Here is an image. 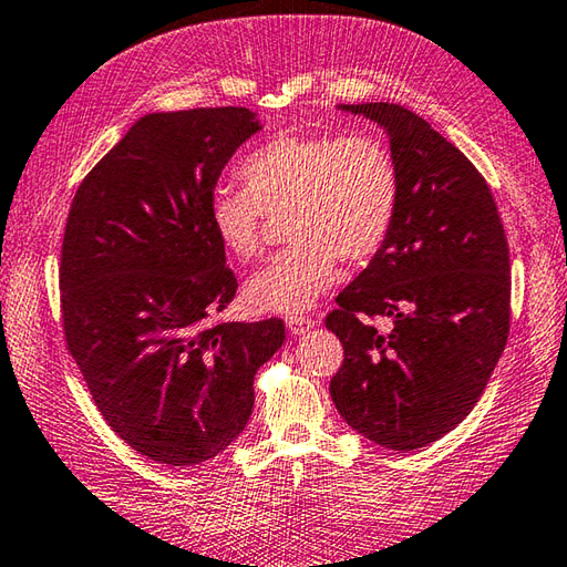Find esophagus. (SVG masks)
<instances>
[{
    "mask_svg": "<svg viewBox=\"0 0 567 567\" xmlns=\"http://www.w3.org/2000/svg\"><path fill=\"white\" fill-rule=\"evenodd\" d=\"M315 327V321L309 317H287V329H290V334L299 337L305 334V331H309Z\"/></svg>",
    "mask_w": 567,
    "mask_h": 567,
    "instance_id": "esophagus-1",
    "label": "esophagus"
}]
</instances>
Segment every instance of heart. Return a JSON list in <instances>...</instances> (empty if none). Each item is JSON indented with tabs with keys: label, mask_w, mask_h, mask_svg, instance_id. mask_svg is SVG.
I'll use <instances>...</instances> for the list:
<instances>
[{
	"label": "heart",
	"mask_w": 567,
	"mask_h": 567,
	"mask_svg": "<svg viewBox=\"0 0 567 567\" xmlns=\"http://www.w3.org/2000/svg\"><path fill=\"white\" fill-rule=\"evenodd\" d=\"M246 188L216 186L208 220L236 258L262 248L265 214L287 216L292 248L255 272L246 299L258 312L299 315L334 285L339 258L365 262L391 236L401 206V172L391 150L365 132L275 135L240 164Z\"/></svg>",
	"instance_id": "obj_1"
}]
</instances>
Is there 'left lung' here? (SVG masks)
<instances>
[{
  "instance_id": "1",
  "label": "left lung",
  "mask_w": 567,
  "mask_h": 567,
  "mask_svg": "<svg viewBox=\"0 0 567 567\" xmlns=\"http://www.w3.org/2000/svg\"><path fill=\"white\" fill-rule=\"evenodd\" d=\"M339 110L385 130L401 206L327 317L343 343L329 393L359 435L410 452L457 427L492 379L508 339V246L492 188L430 122L393 103ZM365 316H388L394 329L379 332Z\"/></svg>"
}]
</instances>
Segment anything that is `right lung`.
<instances>
[{
    "label": "right lung",
    "instance_id": "obj_1",
    "mask_svg": "<svg viewBox=\"0 0 567 567\" xmlns=\"http://www.w3.org/2000/svg\"><path fill=\"white\" fill-rule=\"evenodd\" d=\"M262 125L248 107L150 113L73 196L61 248L69 351L105 423L144 457L194 467L252 415L282 319L208 327L236 297L208 220L228 159Z\"/></svg>",
    "mask_w": 567,
    "mask_h": 567
}]
</instances>
